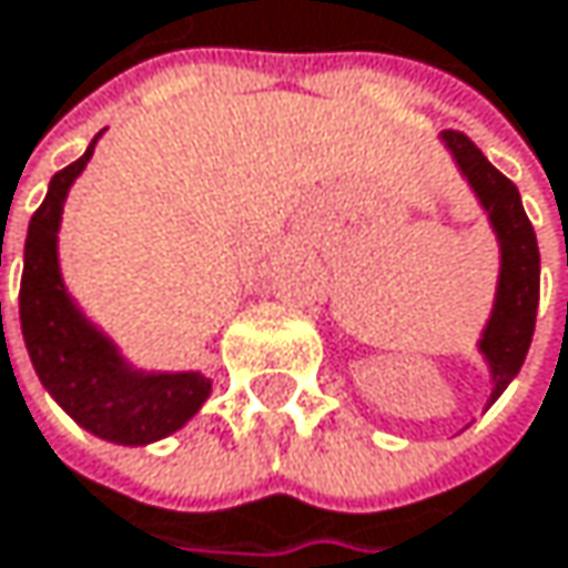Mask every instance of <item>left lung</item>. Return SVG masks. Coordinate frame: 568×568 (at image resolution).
<instances>
[{
    "label": "left lung",
    "instance_id": "8db88e82",
    "mask_svg": "<svg viewBox=\"0 0 568 568\" xmlns=\"http://www.w3.org/2000/svg\"><path fill=\"white\" fill-rule=\"evenodd\" d=\"M443 142L449 144L456 164L469 178L473 191L479 194L483 207L489 211V221L499 234L503 247V267H499V294L489 317V327L483 334L479 351L489 361L493 371V400L506 390V384L519 374L526 351L532 344L536 331V307H539V244L536 231L523 211L516 184L486 161V154L469 142L463 132L446 129ZM489 400V404H493Z\"/></svg>",
    "mask_w": 568,
    "mask_h": 568
}]
</instances>
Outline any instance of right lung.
<instances>
[{
    "instance_id": "obj_1",
    "label": "right lung",
    "mask_w": 568,
    "mask_h": 568,
    "mask_svg": "<svg viewBox=\"0 0 568 568\" xmlns=\"http://www.w3.org/2000/svg\"><path fill=\"white\" fill-rule=\"evenodd\" d=\"M92 148L95 142L79 161L52 174L49 194L29 221L19 321L32 367L65 414L102 439L142 446L187 424L207 400L211 381L201 374L144 377L129 371L115 347L69 301L59 277L55 234L69 184L82 174Z\"/></svg>"
}]
</instances>
